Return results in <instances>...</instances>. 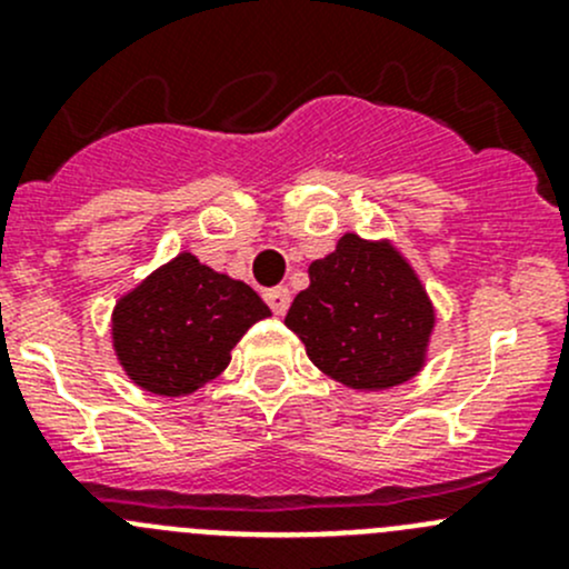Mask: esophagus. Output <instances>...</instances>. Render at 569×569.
Here are the masks:
<instances>
[{"mask_svg": "<svg viewBox=\"0 0 569 569\" xmlns=\"http://www.w3.org/2000/svg\"><path fill=\"white\" fill-rule=\"evenodd\" d=\"M263 300H267V306L272 308L274 317H283L291 306V291L286 289V286H274V289H269L267 295H263Z\"/></svg>", "mask_w": 569, "mask_h": 569, "instance_id": "1", "label": "esophagus"}]
</instances>
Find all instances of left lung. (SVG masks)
Returning <instances> with one entry per match:
<instances>
[{
	"mask_svg": "<svg viewBox=\"0 0 569 569\" xmlns=\"http://www.w3.org/2000/svg\"><path fill=\"white\" fill-rule=\"evenodd\" d=\"M308 278L286 327L325 375L358 391H382L421 371L435 311L391 244L343 233L330 256L308 267Z\"/></svg>",
	"mask_w": 569,
	"mask_h": 569,
	"instance_id": "1",
	"label": "left lung"
}]
</instances>
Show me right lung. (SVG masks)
Wrapping results in <instances>:
<instances>
[{
	"mask_svg": "<svg viewBox=\"0 0 569 569\" xmlns=\"http://www.w3.org/2000/svg\"><path fill=\"white\" fill-rule=\"evenodd\" d=\"M267 317L269 308L248 283L181 252L120 297L112 341L137 386L183 396L214 380L231 363L239 338Z\"/></svg>",
	"mask_w": 569,
	"mask_h": 569,
	"instance_id": "obj_1",
	"label": "right lung"
}]
</instances>
